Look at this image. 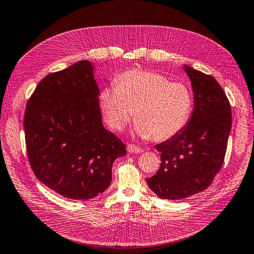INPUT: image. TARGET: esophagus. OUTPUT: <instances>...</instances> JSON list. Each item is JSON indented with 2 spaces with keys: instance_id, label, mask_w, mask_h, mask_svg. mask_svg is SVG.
I'll return each mask as SVG.
<instances>
[{
  "instance_id": "esophagus-1",
  "label": "esophagus",
  "mask_w": 254,
  "mask_h": 254,
  "mask_svg": "<svg viewBox=\"0 0 254 254\" xmlns=\"http://www.w3.org/2000/svg\"><path fill=\"white\" fill-rule=\"evenodd\" d=\"M127 151L131 154H139V152H143V149L134 144H127Z\"/></svg>"
}]
</instances>
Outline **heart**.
I'll use <instances>...</instances> for the list:
<instances>
[{
  "instance_id": "b5f03b06",
  "label": "heart",
  "mask_w": 254,
  "mask_h": 254,
  "mask_svg": "<svg viewBox=\"0 0 254 254\" xmlns=\"http://www.w3.org/2000/svg\"><path fill=\"white\" fill-rule=\"evenodd\" d=\"M192 94L180 82L145 70H128L99 93V105L108 126L122 131L132 120L134 129L145 139L162 141L176 136L190 120Z\"/></svg>"
}]
</instances>
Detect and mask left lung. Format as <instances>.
Masks as SVG:
<instances>
[{"instance_id": "8db88e82", "label": "left lung", "mask_w": 254, "mask_h": 254, "mask_svg": "<svg viewBox=\"0 0 254 254\" xmlns=\"http://www.w3.org/2000/svg\"><path fill=\"white\" fill-rule=\"evenodd\" d=\"M191 81L193 111L176 136L156 145L161 164L147 179L158 197L184 199L202 191L220 172L232 127V108L213 76L184 66Z\"/></svg>"}]
</instances>
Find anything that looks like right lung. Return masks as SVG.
Masks as SVG:
<instances>
[{
	"label": "right lung",
	"instance_id": "obj_1",
	"mask_svg": "<svg viewBox=\"0 0 254 254\" xmlns=\"http://www.w3.org/2000/svg\"><path fill=\"white\" fill-rule=\"evenodd\" d=\"M94 67L81 61L47 74L29 98L23 127L37 179L64 198L87 200L109 187L126 145L103 126Z\"/></svg>",
	"mask_w": 254,
	"mask_h": 254
}]
</instances>
